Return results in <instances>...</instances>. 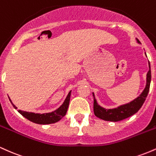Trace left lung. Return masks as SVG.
Wrapping results in <instances>:
<instances>
[{"label": "left lung", "mask_w": 156, "mask_h": 156, "mask_svg": "<svg viewBox=\"0 0 156 156\" xmlns=\"http://www.w3.org/2000/svg\"><path fill=\"white\" fill-rule=\"evenodd\" d=\"M137 42L140 43V42L138 39ZM150 81H151V70H150V64L149 62V71H148L147 74L146 87L142 93L136 99L128 103V104L121 105V106L118 107L117 108L105 109L98 104L96 100L94 99V94H93V97H94V115L98 118H100V119H103V120L112 122L122 120V119H126V118L133 115L134 114H136L141 108L143 103L145 101L146 98L150 90Z\"/></svg>", "instance_id": "1"}]
</instances>
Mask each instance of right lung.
<instances>
[{
    "label": "right lung",
    "mask_w": 156,
    "mask_h": 156,
    "mask_svg": "<svg viewBox=\"0 0 156 156\" xmlns=\"http://www.w3.org/2000/svg\"><path fill=\"white\" fill-rule=\"evenodd\" d=\"M70 93L71 92H69V94H68L67 97L66 98L65 101H64L63 104L61 105L57 110H55L54 112L51 113L40 114H34V113H31V112H23V111H20V110H18V112L20 114H22L23 117H26V119H28V120L33 122L34 123H37V124L48 125V124H51V123H55L56 122L59 121L62 117H64V116H65L66 113L67 112L68 106H69V100H70ZM11 103H12V104L14 106V108L16 109L17 108V107L12 103V101H11Z\"/></svg>",
    "instance_id": "1"
}]
</instances>
